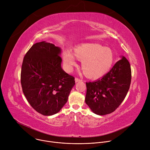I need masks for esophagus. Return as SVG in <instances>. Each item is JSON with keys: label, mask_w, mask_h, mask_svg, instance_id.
Listing matches in <instances>:
<instances>
[{"label": "esophagus", "mask_w": 150, "mask_h": 150, "mask_svg": "<svg viewBox=\"0 0 150 150\" xmlns=\"http://www.w3.org/2000/svg\"><path fill=\"white\" fill-rule=\"evenodd\" d=\"M75 82H80V81H82L81 79L78 78H75Z\"/></svg>", "instance_id": "esophagus-1"}]
</instances>
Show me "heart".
Masks as SVG:
<instances>
[{
  "label": "heart",
  "mask_w": 150,
  "mask_h": 150,
  "mask_svg": "<svg viewBox=\"0 0 150 150\" xmlns=\"http://www.w3.org/2000/svg\"><path fill=\"white\" fill-rule=\"evenodd\" d=\"M82 62L81 68L85 76L98 79L108 73L115 60L113 51L109 47L97 43H83L74 49V54L68 50L63 52L64 65L68 71L76 66L75 57Z\"/></svg>",
  "instance_id": "b5f03b06"
}]
</instances>
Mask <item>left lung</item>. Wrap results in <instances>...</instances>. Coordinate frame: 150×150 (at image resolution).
Instances as JSON below:
<instances>
[{
    "label": "left lung",
    "instance_id": "left-lung-1",
    "mask_svg": "<svg viewBox=\"0 0 150 150\" xmlns=\"http://www.w3.org/2000/svg\"><path fill=\"white\" fill-rule=\"evenodd\" d=\"M131 69L124 56L102 78L86 82L85 103L98 115L113 112L125 99L130 87Z\"/></svg>",
    "mask_w": 150,
    "mask_h": 150
}]
</instances>
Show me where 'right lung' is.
I'll return each instance as SVG.
<instances>
[{
	"label": "right lung",
	"mask_w": 150,
	"mask_h": 150,
	"mask_svg": "<svg viewBox=\"0 0 150 150\" xmlns=\"http://www.w3.org/2000/svg\"><path fill=\"white\" fill-rule=\"evenodd\" d=\"M61 49L41 41L25 55L21 68L23 91L32 108L45 116L58 113L75 85V78L61 67Z\"/></svg>",
	"instance_id": "obj_1"
}]
</instances>
